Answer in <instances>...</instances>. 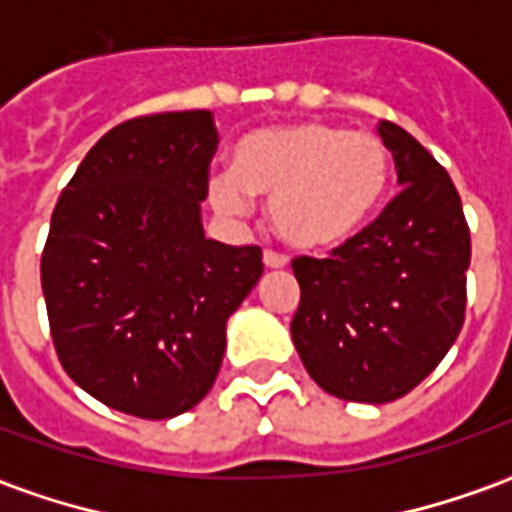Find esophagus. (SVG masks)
Returning <instances> with one entry per match:
<instances>
[{
  "label": "esophagus",
  "mask_w": 512,
  "mask_h": 512,
  "mask_svg": "<svg viewBox=\"0 0 512 512\" xmlns=\"http://www.w3.org/2000/svg\"><path fill=\"white\" fill-rule=\"evenodd\" d=\"M263 263H266V268H285L288 257L279 255V252H263Z\"/></svg>",
  "instance_id": "1"
}]
</instances>
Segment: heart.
Masks as SVG:
<instances>
[{"label": "heart", "mask_w": 512, "mask_h": 512, "mask_svg": "<svg viewBox=\"0 0 512 512\" xmlns=\"http://www.w3.org/2000/svg\"><path fill=\"white\" fill-rule=\"evenodd\" d=\"M389 172V147L378 134L307 120L246 134L233 150V172L216 175L208 191L224 216H241L249 197H263L290 246L326 252L362 233Z\"/></svg>", "instance_id": "obj_1"}]
</instances>
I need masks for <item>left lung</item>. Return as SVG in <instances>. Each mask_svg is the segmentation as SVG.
Here are the masks:
<instances>
[{"label":"left lung","mask_w":512,"mask_h":512,"mask_svg":"<svg viewBox=\"0 0 512 512\" xmlns=\"http://www.w3.org/2000/svg\"><path fill=\"white\" fill-rule=\"evenodd\" d=\"M378 134L400 194L332 257L293 260V345L315 384L356 403L397 400L436 370L461 334L472 260L447 169L395 123Z\"/></svg>","instance_id":"1"}]
</instances>
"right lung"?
Listing matches in <instances>:
<instances>
[{"mask_svg": "<svg viewBox=\"0 0 512 512\" xmlns=\"http://www.w3.org/2000/svg\"><path fill=\"white\" fill-rule=\"evenodd\" d=\"M208 109L134 117L84 156L51 213L40 282L65 373L115 411L178 417L211 392L260 246L205 238Z\"/></svg>", "mask_w": 512, "mask_h": 512, "instance_id": "1", "label": "right lung"}]
</instances>
